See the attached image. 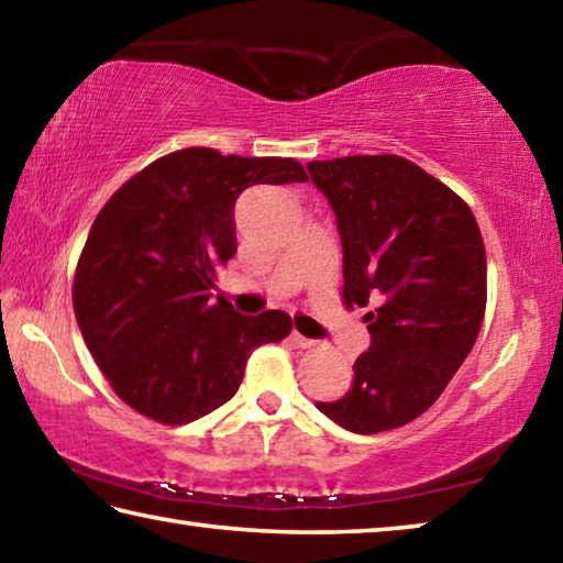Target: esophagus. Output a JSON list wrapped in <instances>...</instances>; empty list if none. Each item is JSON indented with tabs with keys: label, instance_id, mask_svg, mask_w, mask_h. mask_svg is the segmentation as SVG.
Here are the masks:
<instances>
[{
	"label": "esophagus",
	"instance_id": "obj_1",
	"mask_svg": "<svg viewBox=\"0 0 563 563\" xmlns=\"http://www.w3.org/2000/svg\"><path fill=\"white\" fill-rule=\"evenodd\" d=\"M292 342H295V345H298V347H302V350H308V347H316L318 345V342L316 340H310V338H305V335H300V332H292Z\"/></svg>",
	"mask_w": 563,
	"mask_h": 563
}]
</instances>
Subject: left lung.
Returning a JSON list of instances; mask_svg holds the SVG:
<instances>
[{
	"label": "left lung",
	"mask_w": 563,
	"mask_h": 563,
	"mask_svg": "<svg viewBox=\"0 0 563 563\" xmlns=\"http://www.w3.org/2000/svg\"><path fill=\"white\" fill-rule=\"evenodd\" d=\"M335 213L342 298L367 312L369 347L345 395L316 402L355 434L412 422L444 393L479 335L487 255L460 196L402 156L310 161Z\"/></svg>",
	"instance_id": "8db88e82"
}]
</instances>
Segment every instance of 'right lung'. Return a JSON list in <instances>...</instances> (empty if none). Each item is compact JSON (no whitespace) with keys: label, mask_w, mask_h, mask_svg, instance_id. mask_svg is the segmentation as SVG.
Instances as JSON below:
<instances>
[{"label":"right lung","mask_w":563,"mask_h":563,"mask_svg":"<svg viewBox=\"0 0 563 563\" xmlns=\"http://www.w3.org/2000/svg\"><path fill=\"white\" fill-rule=\"evenodd\" d=\"M295 158L184 148L126 180L93 221L74 278V312L123 402L164 424L225 405L247 355L290 332V316H241L213 298L216 265L238 251L245 188L305 184Z\"/></svg>","instance_id":"1"}]
</instances>
